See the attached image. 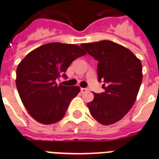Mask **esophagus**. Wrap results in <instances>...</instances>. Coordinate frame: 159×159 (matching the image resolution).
<instances>
[{
    "instance_id": "1",
    "label": "esophagus",
    "mask_w": 159,
    "mask_h": 159,
    "mask_svg": "<svg viewBox=\"0 0 159 159\" xmlns=\"http://www.w3.org/2000/svg\"><path fill=\"white\" fill-rule=\"evenodd\" d=\"M87 91H88V89H84V88L81 89V93H86Z\"/></svg>"
}]
</instances>
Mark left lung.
<instances>
[{
	"label": "left lung",
	"mask_w": 159,
	"mask_h": 159,
	"mask_svg": "<svg viewBox=\"0 0 159 159\" xmlns=\"http://www.w3.org/2000/svg\"><path fill=\"white\" fill-rule=\"evenodd\" d=\"M98 63V82L103 93H93L88 103L91 116L100 124H115L133 106L142 81V63L127 48L109 40L82 43Z\"/></svg>",
	"instance_id": "1"
}]
</instances>
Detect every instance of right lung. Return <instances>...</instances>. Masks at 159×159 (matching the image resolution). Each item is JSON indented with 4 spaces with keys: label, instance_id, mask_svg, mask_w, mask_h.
<instances>
[{
    "label": "right lung",
    "instance_id": "obj_1",
    "mask_svg": "<svg viewBox=\"0 0 159 159\" xmlns=\"http://www.w3.org/2000/svg\"><path fill=\"white\" fill-rule=\"evenodd\" d=\"M86 55L80 46L62 43L43 44L29 53L17 68V91L33 118L42 124L61 120L70 101L78 94L77 86L57 84L71 62Z\"/></svg>",
    "mask_w": 159,
    "mask_h": 159
}]
</instances>
